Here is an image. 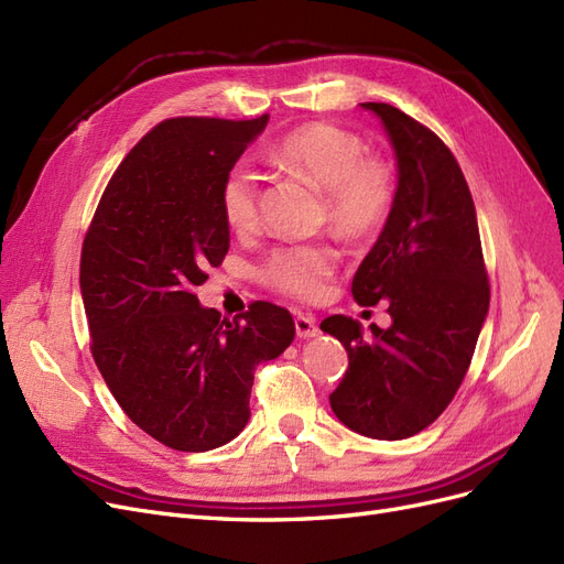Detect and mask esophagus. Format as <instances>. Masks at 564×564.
Instances as JSON below:
<instances>
[{"instance_id":"obj_1","label":"esophagus","mask_w":564,"mask_h":564,"mask_svg":"<svg viewBox=\"0 0 564 564\" xmlns=\"http://www.w3.org/2000/svg\"><path fill=\"white\" fill-rule=\"evenodd\" d=\"M294 327H296V336L299 338H315L319 334L317 322L311 315H296L294 317Z\"/></svg>"}]
</instances>
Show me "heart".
I'll list each match as a JSON object with an SVG mask.
<instances>
[{
	"label": "heart",
	"instance_id": "heart-1",
	"mask_svg": "<svg viewBox=\"0 0 564 564\" xmlns=\"http://www.w3.org/2000/svg\"><path fill=\"white\" fill-rule=\"evenodd\" d=\"M357 133L327 122H311L272 148L275 160L289 174L324 193L329 226L344 237H369L383 228L395 204V174L377 155H365ZM259 174L247 164H237L220 185V209L235 232H251L259 226ZM336 259L327 247H289L270 256L265 280L284 294L317 301Z\"/></svg>",
	"mask_w": 564,
	"mask_h": 564
}]
</instances>
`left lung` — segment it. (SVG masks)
<instances>
[{
	"label": "left lung",
	"mask_w": 564,
	"mask_h": 564,
	"mask_svg": "<svg viewBox=\"0 0 564 564\" xmlns=\"http://www.w3.org/2000/svg\"><path fill=\"white\" fill-rule=\"evenodd\" d=\"M381 119L398 160L395 204L352 278L360 305L388 301L390 327L346 315L319 324L348 352L329 395L350 431L404 440L445 412L470 367L489 311L475 204L458 162L437 135L388 104H360Z\"/></svg>",
	"instance_id": "8db88e82"
}]
</instances>
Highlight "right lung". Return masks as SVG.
I'll list each match as a JSON object with an SVG mask.
<instances>
[{
  "label": "right lung",
  "instance_id": "1",
  "mask_svg": "<svg viewBox=\"0 0 564 564\" xmlns=\"http://www.w3.org/2000/svg\"><path fill=\"white\" fill-rule=\"evenodd\" d=\"M268 119L158 124L117 166L82 247L96 367L124 414L178 452L240 435L256 365L280 357L296 334L280 305L256 301L230 322L195 296L230 247L220 185Z\"/></svg>",
  "mask_w": 564,
  "mask_h": 564
}]
</instances>
